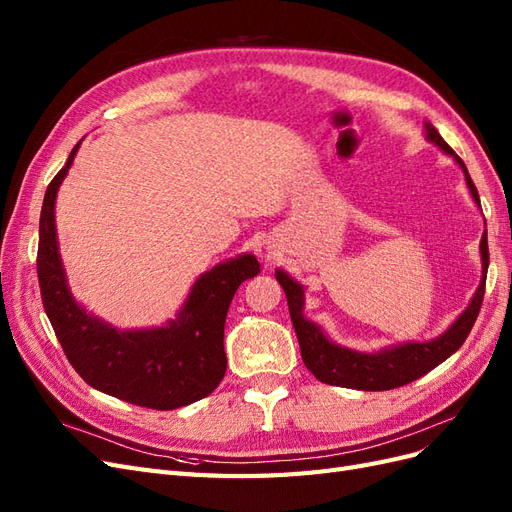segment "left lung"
Here are the masks:
<instances>
[{
    "label": "left lung",
    "instance_id": "obj_1",
    "mask_svg": "<svg viewBox=\"0 0 512 512\" xmlns=\"http://www.w3.org/2000/svg\"><path fill=\"white\" fill-rule=\"evenodd\" d=\"M425 138L459 164L474 203L480 207L476 185L470 179L466 164H463V160L457 156V153L446 145L444 138L438 134L436 128L431 126V123H425ZM480 265H483V275H480V284L474 292L472 301L442 335L427 339V342H404V344L384 346L374 352L354 350V348L335 344L333 339L322 331L320 324L309 320L303 314L305 288L297 280H292L284 269H275V280L282 284L286 292L290 320H292L294 333L299 337L303 363L320 382L344 386V389H356V391H389L425 376L427 371L438 367L442 361L448 359V356L455 354L463 342H466V337L470 335L476 316L480 312V303H483V297H485V280H487V267H489L487 230L483 232V239H480Z\"/></svg>",
    "mask_w": 512,
    "mask_h": 512
}]
</instances>
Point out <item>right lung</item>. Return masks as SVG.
<instances>
[{
    "mask_svg": "<svg viewBox=\"0 0 512 512\" xmlns=\"http://www.w3.org/2000/svg\"><path fill=\"white\" fill-rule=\"evenodd\" d=\"M81 143L44 194L38 282L44 312L70 365L94 389L153 410H175L211 395L226 374L224 324L237 288L258 275L254 254L200 273L175 318L162 327L117 329L72 297L59 254L55 200Z\"/></svg>",
    "mask_w": 512,
    "mask_h": 512,
    "instance_id": "right-lung-1",
    "label": "right lung"
}]
</instances>
